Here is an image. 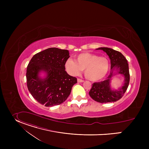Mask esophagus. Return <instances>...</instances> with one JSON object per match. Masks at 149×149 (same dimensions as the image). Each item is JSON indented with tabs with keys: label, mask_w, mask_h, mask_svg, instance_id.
<instances>
[{
	"label": "esophagus",
	"mask_w": 149,
	"mask_h": 149,
	"mask_svg": "<svg viewBox=\"0 0 149 149\" xmlns=\"http://www.w3.org/2000/svg\"><path fill=\"white\" fill-rule=\"evenodd\" d=\"M77 81H78V82H83L84 80H82L81 79H79V78H78L77 79Z\"/></svg>",
	"instance_id": "1"
}]
</instances>
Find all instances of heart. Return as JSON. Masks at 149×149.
<instances>
[{
    "instance_id": "obj_1",
    "label": "heart",
    "mask_w": 149,
    "mask_h": 149,
    "mask_svg": "<svg viewBox=\"0 0 149 149\" xmlns=\"http://www.w3.org/2000/svg\"><path fill=\"white\" fill-rule=\"evenodd\" d=\"M110 67L109 59L90 53H82L77 56L76 61L68 59L65 67L71 75H79L84 70L86 78L91 81H97L104 78L107 75Z\"/></svg>"
}]
</instances>
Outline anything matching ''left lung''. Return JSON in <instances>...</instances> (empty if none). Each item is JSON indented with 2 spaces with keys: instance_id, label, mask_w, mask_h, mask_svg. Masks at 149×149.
I'll list each match as a JSON object with an SVG mask.
<instances>
[{
  "instance_id": "1",
  "label": "left lung",
  "mask_w": 149,
  "mask_h": 149,
  "mask_svg": "<svg viewBox=\"0 0 149 149\" xmlns=\"http://www.w3.org/2000/svg\"><path fill=\"white\" fill-rule=\"evenodd\" d=\"M96 49L102 50L108 55L111 61V71L105 80L93 84L89 94L94 100L98 102L117 101L122 98L129 84L130 74L127 61L121 52L111 48L101 47ZM116 74H122L125 78L123 85L118 90L112 89L111 87V80Z\"/></svg>"
}]
</instances>
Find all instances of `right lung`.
<instances>
[{
  "mask_svg": "<svg viewBox=\"0 0 149 149\" xmlns=\"http://www.w3.org/2000/svg\"><path fill=\"white\" fill-rule=\"evenodd\" d=\"M70 57L68 50L49 48L36 54L27 67L26 81L33 97L46 107L59 105L70 95L75 77L65 71V63ZM46 75L42 77L40 74Z\"/></svg>",
  "mask_w": 149,
  "mask_h": 149,
  "instance_id": "right-lung-1",
  "label": "right lung"
}]
</instances>
